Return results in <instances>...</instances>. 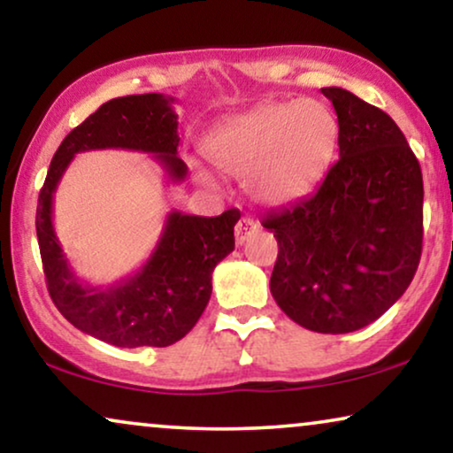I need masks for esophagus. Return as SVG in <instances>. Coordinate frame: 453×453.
Segmentation results:
<instances>
[{
    "label": "esophagus",
    "mask_w": 453,
    "mask_h": 453,
    "mask_svg": "<svg viewBox=\"0 0 453 453\" xmlns=\"http://www.w3.org/2000/svg\"><path fill=\"white\" fill-rule=\"evenodd\" d=\"M257 227L258 226L255 219H250V217H242V219L236 223V244H244L246 240L257 232Z\"/></svg>",
    "instance_id": "1"
}]
</instances>
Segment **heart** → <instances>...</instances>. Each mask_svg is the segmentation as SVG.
I'll list each match as a JSON object with an SVG mask.
<instances>
[{
	"mask_svg": "<svg viewBox=\"0 0 453 453\" xmlns=\"http://www.w3.org/2000/svg\"><path fill=\"white\" fill-rule=\"evenodd\" d=\"M337 119L321 101H273L217 126L204 155L217 170L244 178L267 204L304 196L329 170L337 147Z\"/></svg>",
	"mask_w": 453,
	"mask_h": 453,
	"instance_id": "1",
	"label": "heart"
}]
</instances>
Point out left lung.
<instances>
[{
    "label": "left lung",
    "mask_w": 453,
    "mask_h": 453,
    "mask_svg": "<svg viewBox=\"0 0 453 453\" xmlns=\"http://www.w3.org/2000/svg\"><path fill=\"white\" fill-rule=\"evenodd\" d=\"M321 93L337 113L340 159L311 196L261 221L280 246L271 294L294 323L349 334L406 292L423 252V173L397 124L346 88Z\"/></svg>",
    "instance_id": "obj_1"
}]
</instances>
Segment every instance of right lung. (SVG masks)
Segmentation results:
<instances>
[{
    "instance_id": "obj_1",
    "label": "right lung",
    "mask_w": 453,
    "mask_h": 453,
    "mask_svg": "<svg viewBox=\"0 0 453 453\" xmlns=\"http://www.w3.org/2000/svg\"><path fill=\"white\" fill-rule=\"evenodd\" d=\"M172 104V96L159 93L107 101L64 138L39 192L35 223L53 304L76 329L118 348H165L195 327L211 298V273L234 250L240 211L217 217L172 211L149 261L134 275L99 288L82 283L70 269L53 230V195L74 155L93 149L153 153L172 182H182L188 167L178 157Z\"/></svg>"
}]
</instances>
